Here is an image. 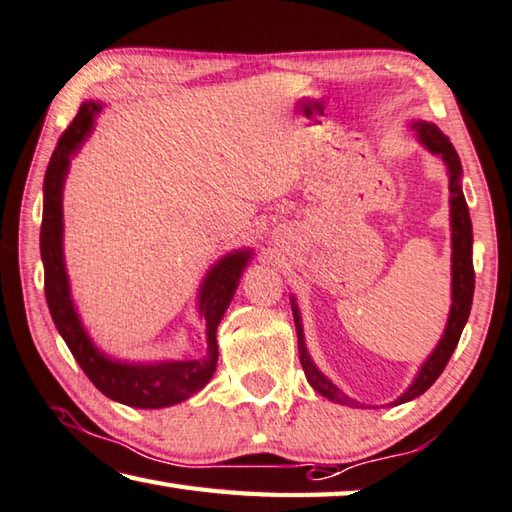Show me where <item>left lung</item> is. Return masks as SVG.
Returning <instances> with one entry per match:
<instances>
[{
  "label": "left lung",
  "instance_id": "8db88e82",
  "mask_svg": "<svg viewBox=\"0 0 512 512\" xmlns=\"http://www.w3.org/2000/svg\"><path fill=\"white\" fill-rule=\"evenodd\" d=\"M411 130L418 134V141L432 152V155L441 157L447 168V177H450V227H452V306H450V317H447V326L443 330V337L438 346L427 357L425 364L420 366L418 375L414 382L409 384V389L402 393V396L393 402V405H402V402H409L432 387L438 380V375L450 362L456 344H459L461 333L465 324H468L470 308H472V297H474V267H472V222H470V211L468 204H465L463 197V168L461 159L456 155L454 146L450 139L436 128L434 123L427 121H414L411 123ZM292 301V315H294V326H297V337H299V360L303 371H306V378L310 387L315 389L321 396L339 402V405L346 407H357L360 402L348 398L346 393L335 387L324 373L317 369V364L312 362V357L306 348V335H303V324H301V312L297 306V299L290 297Z\"/></svg>",
  "mask_w": 512,
  "mask_h": 512
}]
</instances>
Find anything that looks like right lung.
I'll return each mask as SVG.
<instances>
[{
    "mask_svg": "<svg viewBox=\"0 0 512 512\" xmlns=\"http://www.w3.org/2000/svg\"><path fill=\"white\" fill-rule=\"evenodd\" d=\"M103 110L98 101L80 105L76 119L62 132L53 150L47 175H44V209L40 229V256L44 265V294L53 324L65 339L80 369L94 387L121 405L137 409H161L184 402L206 387L218 366V326L227 312L240 276L251 261V249H236L211 265L197 294V310L206 324V355L202 360L182 362H125L114 360L98 348L80 321L71 297V285L62 249V191L69 173L71 157L83 146L94 130V116Z\"/></svg>",
    "mask_w": 512,
    "mask_h": 512,
    "instance_id": "obj_1",
    "label": "right lung"
}]
</instances>
